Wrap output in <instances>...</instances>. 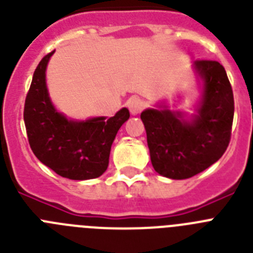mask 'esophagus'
<instances>
[{"label":"esophagus","mask_w":253,"mask_h":253,"mask_svg":"<svg viewBox=\"0 0 253 253\" xmlns=\"http://www.w3.org/2000/svg\"><path fill=\"white\" fill-rule=\"evenodd\" d=\"M128 107L133 115H138L143 110V107H144V101L139 99V97H133V99L129 100Z\"/></svg>","instance_id":"34e87169"}]
</instances>
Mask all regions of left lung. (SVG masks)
<instances>
[{
    "instance_id": "8db88e82",
    "label": "left lung",
    "mask_w": 253,
    "mask_h": 253,
    "mask_svg": "<svg viewBox=\"0 0 253 253\" xmlns=\"http://www.w3.org/2000/svg\"><path fill=\"white\" fill-rule=\"evenodd\" d=\"M194 69L203 84L196 114L187 118L166 105L140 114L152 166L172 180L207 169L222 157L231 140L234 100L224 67L215 60H195Z\"/></svg>"
}]
</instances>
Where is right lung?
<instances>
[{"label":"right lung","instance_id":"obj_1","mask_svg":"<svg viewBox=\"0 0 253 253\" xmlns=\"http://www.w3.org/2000/svg\"><path fill=\"white\" fill-rule=\"evenodd\" d=\"M53 53L40 60L26 95L24 122L29 144L38 160L62 177H99L109 166L116 133L130 114L123 107L111 118L97 116L78 122L59 113L49 97L45 82L46 66Z\"/></svg>","mask_w":253,"mask_h":253}]
</instances>
